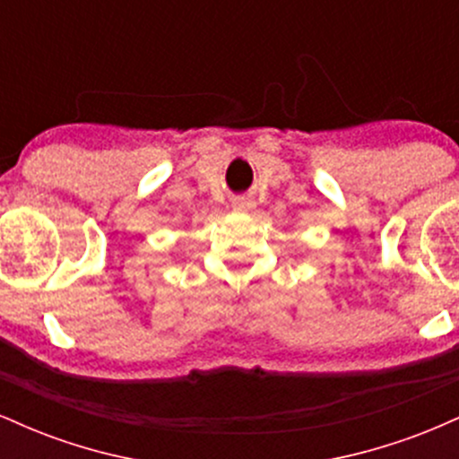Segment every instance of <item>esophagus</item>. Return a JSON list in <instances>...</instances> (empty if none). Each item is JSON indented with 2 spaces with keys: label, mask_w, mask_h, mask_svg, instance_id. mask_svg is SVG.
Segmentation results:
<instances>
[{
  "label": "esophagus",
  "mask_w": 459,
  "mask_h": 459,
  "mask_svg": "<svg viewBox=\"0 0 459 459\" xmlns=\"http://www.w3.org/2000/svg\"><path fill=\"white\" fill-rule=\"evenodd\" d=\"M233 209L235 212H250V209H255V200H250V198H237V200H233Z\"/></svg>",
  "instance_id": "34e87169"
}]
</instances>
